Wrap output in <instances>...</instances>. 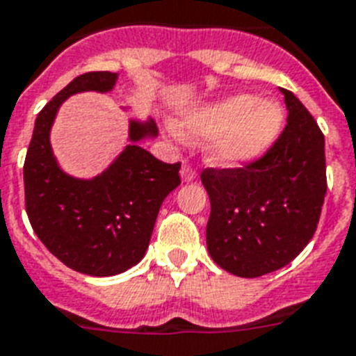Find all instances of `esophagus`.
Instances as JSON below:
<instances>
[{
    "label": "esophagus",
    "instance_id": "34e87169",
    "mask_svg": "<svg viewBox=\"0 0 356 356\" xmlns=\"http://www.w3.org/2000/svg\"><path fill=\"white\" fill-rule=\"evenodd\" d=\"M181 179H183V183H192L197 179V173L195 170L190 166V164H183V168H181Z\"/></svg>",
    "mask_w": 356,
    "mask_h": 356
}]
</instances>
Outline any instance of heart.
Returning <instances> with one entry per match:
<instances>
[{"label":"heart","mask_w":356,"mask_h":356,"mask_svg":"<svg viewBox=\"0 0 356 356\" xmlns=\"http://www.w3.org/2000/svg\"><path fill=\"white\" fill-rule=\"evenodd\" d=\"M282 128V106L247 93L197 104L175 120V133L184 140L212 138L208 157L227 168L256 163L273 148Z\"/></svg>","instance_id":"1"}]
</instances>
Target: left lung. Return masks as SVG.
Masks as SVG:
<instances>
[{
  "label": "left lung",
  "mask_w": 356,
  "mask_h": 356,
  "mask_svg": "<svg viewBox=\"0 0 356 356\" xmlns=\"http://www.w3.org/2000/svg\"><path fill=\"white\" fill-rule=\"evenodd\" d=\"M280 91L289 117L273 148L245 168L201 173L210 197L208 252L241 278L293 261L314 236L327 192L323 133L298 98Z\"/></svg>",
  "instance_id": "8db88e82"
}]
</instances>
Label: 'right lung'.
Wrapping results in <instances>:
<instances>
[{"instance_id": "right-lung-1", "label": "right lung", "mask_w": 356, "mask_h": 356, "mask_svg": "<svg viewBox=\"0 0 356 356\" xmlns=\"http://www.w3.org/2000/svg\"><path fill=\"white\" fill-rule=\"evenodd\" d=\"M117 73L76 76L40 111L29 144L23 183L29 221L49 252L89 276L126 273L144 258L161 204L181 184V164H166L140 146L159 135L152 118H129V144L102 173L63 172L51 146L58 109L78 93H109Z\"/></svg>"}]
</instances>
